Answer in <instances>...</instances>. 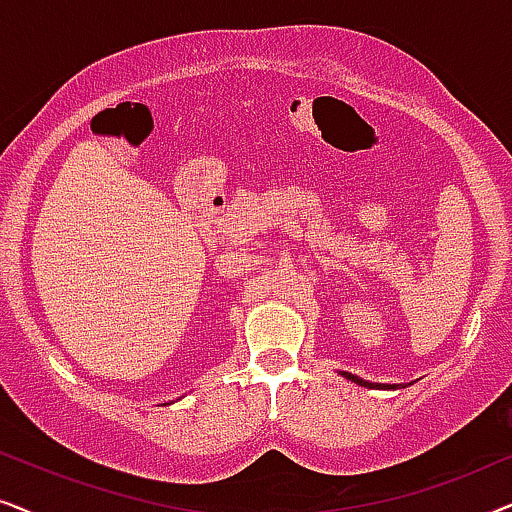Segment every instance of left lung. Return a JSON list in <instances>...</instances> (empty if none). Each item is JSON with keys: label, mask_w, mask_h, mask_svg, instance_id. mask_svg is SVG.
<instances>
[{"label": "left lung", "mask_w": 512, "mask_h": 512, "mask_svg": "<svg viewBox=\"0 0 512 512\" xmlns=\"http://www.w3.org/2000/svg\"><path fill=\"white\" fill-rule=\"evenodd\" d=\"M347 377V380H352V382H356V384H361V387H368V389H394L391 387V384H387V387H384V384H373V382H366V380H359V377L356 375H349V373H342Z\"/></svg>", "instance_id": "obj_1"}]
</instances>
